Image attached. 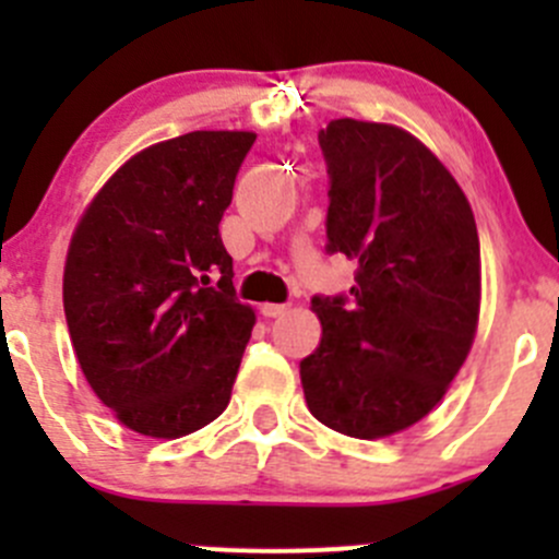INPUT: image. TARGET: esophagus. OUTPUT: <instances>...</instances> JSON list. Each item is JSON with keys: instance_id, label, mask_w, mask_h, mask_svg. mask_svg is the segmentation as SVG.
<instances>
[{"instance_id": "obj_1", "label": "esophagus", "mask_w": 559, "mask_h": 559, "mask_svg": "<svg viewBox=\"0 0 559 559\" xmlns=\"http://www.w3.org/2000/svg\"><path fill=\"white\" fill-rule=\"evenodd\" d=\"M286 311H289V306H284V302H264L262 306V316H267V319H278Z\"/></svg>"}]
</instances>
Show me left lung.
<instances>
[{
	"instance_id": "8db88e82",
	"label": "left lung",
	"mask_w": 559,
	"mask_h": 559,
	"mask_svg": "<svg viewBox=\"0 0 559 559\" xmlns=\"http://www.w3.org/2000/svg\"><path fill=\"white\" fill-rule=\"evenodd\" d=\"M330 175L326 253L357 264L348 295H316L319 348L300 362L308 411L352 438L416 425L471 352L481 300L473 211L408 132L337 118L319 132Z\"/></svg>"
}]
</instances>
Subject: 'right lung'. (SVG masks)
Wrapping results in <instances>:
<instances>
[{"mask_svg":"<svg viewBox=\"0 0 559 559\" xmlns=\"http://www.w3.org/2000/svg\"><path fill=\"white\" fill-rule=\"evenodd\" d=\"M253 132H189L140 151L83 213L64 313L94 394L129 430L180 438L229 403L253 311L218 222Z\"/></svg>","mask_w":559,"mask_h":559,"instance_id":"obj_1","label":"right lung"}]
</instances>
